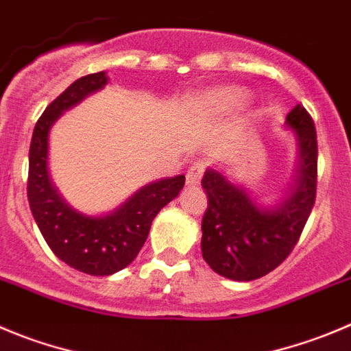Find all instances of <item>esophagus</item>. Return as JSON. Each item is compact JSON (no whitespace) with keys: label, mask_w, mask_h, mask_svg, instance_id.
Here are the masks:
<instances>
[{"label":"esophagus","mask_w":351,"mask_h":351,"mask_svg":"<svg viewBox=\"0 0 351 351\" xmlns=\"http://www.w3.org/2000/svg\"><path fill=\"white\" fill-rule=\"evenodd\" d=\"M202 173H204V165H202L201 160H199V162H194V165L189 168V171H186V185H197L202 178Z\"/></svg>","instance_id":"1"}]
</instances>
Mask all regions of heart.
<instances>
[{
    "label": "heart",
    "mask_w": 351,
    "mask_h": 351,
    "mask_svg": "<svg viewBox=\"0 0 351 351\" xmlns=\"http://www.w3.org/2000/svg\"><path fill=\"white\" fill-rule=\"evenodd\" d=\"M245 101V91L241 88L227 86L213 90L206 95V104L215 109H234Z\"/></svg>",
    "instance_id": "b5f03b06"
}]
</instances>
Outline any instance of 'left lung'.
Returning a JSON list of instances; mask_svg holds the SVG:
<instances>
[{"mask_svg":"<svg viewBox=\"0 0 351 351\" xmlns=\"http://www.w3.org/2000/svg\"><path fill=\"white\" fill-rule=\"evenodd\" d=\"M300 147V166L287 197L275 208H258L242 186L216 169L202 176L208 209L202 216V258L227 279H260L279 267L300 241L317 195V131L306 109L286 117Z\"/></svg>","mask_w":351,"mask_h":351,"instance_id":"obj_1","label":"left lung"}]
</instances>
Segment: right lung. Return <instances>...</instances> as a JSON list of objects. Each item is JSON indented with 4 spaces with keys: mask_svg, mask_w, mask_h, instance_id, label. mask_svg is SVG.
I'll list each match as a JSON object with an SVG mask.
<instances>
[{
    "mask_svg": "<svg viewBox=\"0 0 351 351\" xmlns=\"http://www.w3.org/2000/svg\"><path fill=\"white\" fill-rule=\"evenodd\" d=\"M106 84V72L74 81L41 114L29 147L27 199L36 223L55 256L88 275H112L135 260L157 213L185 185L183 175L149 183L106 216L83 215L62 199L48 175L50 128L64 110Z\"/></svg>",
    "mask_w": 351,
    "mask_h": 351,
    "instance_id": "right-lung-1",
    "label": "right lung"
}]
</instances>
